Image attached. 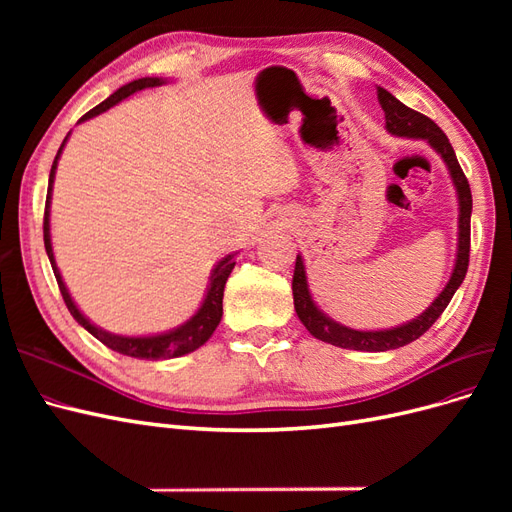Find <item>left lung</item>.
<instances>
[{
    "label": "left lung",
    "instance_id": "1",
    "mask_svg": "<svg viewBox=\"0 0 512 512\" xmlns=\"http://www.w3.org/2000/svg\"><path fill=\"white\" fill-rule=\"evenodd\" d=\"M378 102L384 111V128L393 136H406L416 138V141H427L429 147L438 153L442 162L446 164L448 175L455 185L457 203H459V218H457V254L455 265L448 277L446 286L438 294L433 303L425 309L423 314H418L410 322L399 324V327L391 329H378V331H359L350 329L346 324L333 320L316 305L312 292H309L307 273L303 256H297L294 262V275H292V297H294V309L297 316L303 322V327L312 333L320 342H327L331 346L348 348V350H363V352H384L406 346L414 339L421 337L433 322H436L446 305L451 303L453 294L461 286L463 277L468 273V260H470V215H472V192L470 183L463 175V170L457 162L455 151L448 143L446 134L433 123L429 117L421 115L408 108L404 102H399L393 94H389L384 87H378Z\"/></svg>",
    "mask_w": 512,
    "mask_h": 512
}]
</instances>
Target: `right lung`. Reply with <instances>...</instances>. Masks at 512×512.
Segmentation results:
<instances>
[{"label":"right lung","instance_id":"right-lung-1","mask_svg":"<svg viewBox=\"0 0 512 512\" xmlns=\"http://www.w3.org/2000/svg\"><path fill=\"white\" fill-rule=\"evenodd\" d=\"M166 79H160V76H145V79H136L132 83H126L123 87H119L115 94L108 96L104 102H100L96 108H91L87 115H83L79 119V123L96 117L108 108L117 106L121 100L130 98L136 91H143L149 87H160L166 85ZM70 136V132H68ZM68 136L64 138V143H61L55 162L51 166V175H49V192H46V207H44V247H46V256L51 260V267L53 273L57 277V284L61 290V297L66 301V307L70 309L72 318L81 324L85 331H89L96 339L104 346H108L111 350L119 352V354H126L132 356V359H145V361H160V359H177V356L183 354H190L194 350H198L203 344H207V339L213 335V331L218 329V324L222 320V299H224V286L228 275L235 269V254H228L222 260H218V265L213 267L211 277H209V286L205 292V299L200 303V307L196 309V314L185 320L179 327L164 331V333H156V335H117L111 331H104L98 324L91 322L81 309L79 305L74 303L72 294L64 282V277L59 273V267L55 262V254H53V243H51V198H53V183H55V170H57V162L61 158V151H64L66 143H68Z\"/></svg>","mask_w":512,"mask_h":512}]
</instances>
